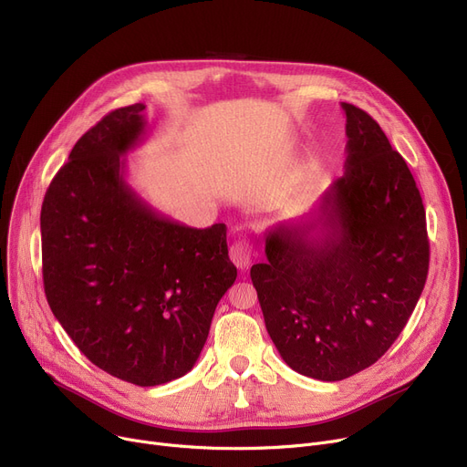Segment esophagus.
<instances>
[{"instance_id": "34e87169", "label": "esophagus", "mask_w": 467, "mask_h": 467, "mask_svg": "<svg viewBox=\"0 0 467 467\" xmlns=\"http://www.w3.org/2000/svg\"><path fill=\"white\" fill-rule=\"evenodd\" d=\"M231 261L238 266V268H248L252 265L254 259V252H252V244L246 238H238L233 242V246L229 250Z\"/></svg>"}]
</instances>
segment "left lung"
Wrapping results in <instances>:
<instances>
[{"label":"left lung","mask_w":467,"mask_h":467,"mask_svg":"<svg viewBox=\"0 0 467 467\" xmlns=\"http://www.w3.org/2000/svg\"><path fill=\"white\" fill-rule=\"evenodd\" d=\"M345 174L308 215L265 233L266 261L250 276L282 359L335 382L394 345L428 278L422 196L379 122L342 102Z\"/></svg>","instance_id":"obj_1"}]
</instances>
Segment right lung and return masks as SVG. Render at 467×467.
I'll return each mask as SVG.
<instances>
[{"label":"right lung","instance_id":"add662e5","mask_svg":"<svg viewBox=\"0 0 467 467\" xmlns=\"http://www.w3.org/2000/svg\"><path fill=\"white\" fill-rule=\"evenodd\" d=\"M143 109L108 113L73 145L45 192L41 254L48 306L76 347L111 377L157 386L192 369L236 266L223 223L182 225L125 182Z\"/></svg>","mask_w":467,"mask_h":467}]
</instances>
